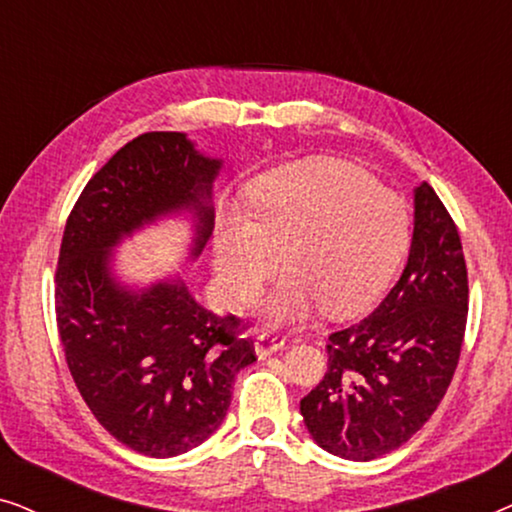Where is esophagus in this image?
<instances>
[{
  "label": "esophagus",
  "mask_w": 512,
  "mask_h": 512,
  "mask_svg": "<svg viewBox=\"0 0 512 512\" xmlns=\"http://www.w3.org/2000/svg\"><path fill=\"white\" fill-rule=\"evenodd\" d=\"M286 345V340L282 338V335H272V333H261L256 338V345H254V349H256V354L261 356V359H265V356H270V354H275V352H279V349H282Z\"/></svg>",
  "instance_id": "1"
}]
</instances>
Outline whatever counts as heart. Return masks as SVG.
Returning <instances> with one entry per match:
<instances>
[{
  "instance_id": "obj_1",
  "label": "heart",
  "mask_w": 512,
  "mask_h": 512,
  "mask_svg": "<svg viewBox=\"0 0 512 512\" xmlns=\"http://www.w3.org/2000/svg\"><path fill=\"white\" fill-rule=\"evenodd\" d=\"M401 195L342 160L307 158L263 174L249 188L247 219L228 214L214 242V270L235 305H249L279 268L263 300L270 324H296L321 305L352 317L373 305L408 247Z\"/></svg>"
}]
</instances>
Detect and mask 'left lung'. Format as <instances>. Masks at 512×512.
I'll use <instances>...</instances> for the list:
<instances>
[{
  "mask_svg": "<svg viewBox=\"0 0 512 512\" xmlns=\"http://www.w3.org/2000/svg\"><path fill=\"white\" fill-rule=\"evenodd\" d=\"M466 317L459 230L436 191L422 184L401 279L366 319L328 335L324 380L300 401L319 447L370 461L408 443L450 387Z\"/></svg>",
  "mask_w": 512,
  "mask_h": 512,
  "instance_id": "obj_1",
  "label": "left lung"
}]
</instances>
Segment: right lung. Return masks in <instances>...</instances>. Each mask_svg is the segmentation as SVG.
I'll use <instances>...</instances> for the list:
<instances>
[{
	"instance_id": "obj_1",
	"label": "right lung",
	"mask_w": 512,
	"mask_h": 512,
	"mask_svg": "<svg viewBox=\"0 0 512 512\" xmlns=\"http://www.w3.org/2000/svg\"><path fill=\"white\" fill-rule=\"evenodd\" d=\"M219 167L181 132H144L93 174L62 235L55 317L69 373L97 422L146 457H177L212 436L256 352L242 319L205 310L186 284L125 291L109 249L156 216L193 209L198 256Z\"/></svg>"
}]
</instances>
